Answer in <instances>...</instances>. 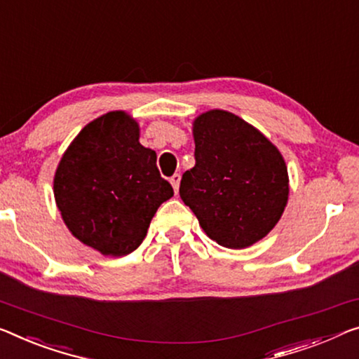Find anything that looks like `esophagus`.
Instances as JSON below:
<instances>
[{
	"instance_id": "1",
	"label": "esophagus",
	"mask_w": 359,
	"mask_h": 359,
	"mask_svg": "<svg viewBox=\"0 0 359 359\" xmlns=\"http://www.w3.org/2000/svg\"><path fill=\"white\" fill-rule=\"evenodd\" d=\"M170 184H172L174 191H175V194H177L179 185H180V174H174L172 177H170Z\"/></svg>"
}]
</instances>
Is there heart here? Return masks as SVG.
I'll return each instance as SVG.
<instances>
[{
	"label": "heart",
	"mask_w": 359,
	"mask_h": 359,
	"mask_svg": "<svg viewBox=\"0 0 359 359\" xmlns=\"http://www.w3.org/2000/svg\"><path fill=\"white\" fill-rule=\"evenodd\" d=\"M0 172H1V169H0Z\"/></svg>",
	"instance_id": "heart-1"
}]
</instances>
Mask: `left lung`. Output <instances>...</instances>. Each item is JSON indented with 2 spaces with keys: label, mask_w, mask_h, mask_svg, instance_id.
I'll return each mask as SVG.
<instances>
[{
  "label": "left lung",
  "mask_w": 359,
  "mask_h": 359,
  "mask_svg": "<svg viewBox=\"0 0 359 359\" xmlns=\"http://www.w3.org/2000/svg\"><path fill=\"white\" fill-rule=\"evenodd\" d=\"M195 168L179 194L203 231L226 248H247L269 233L288 200L287 165L267 138L232 112L194 122Z\"/></svg>",
  "instance_id": "left-lung-1"
}]
</instances>
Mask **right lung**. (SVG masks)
Masks as SVG:
<instances>
[{
  "mask_svg": "<svg viewBox=\"0 0 359 359\" xmlns=\"http://www.w3.org/2000/svg\"><path fill=\"white\" fill-rule=\"evenodd\" d=\"M138 137L130 116L108 112L80 130L56 169L55 198L67 229L106 256L140 247L158 208L174 195L156 153Z\"/></svg>",
  "mask_w": 359,
  "mask_h": 359,
  "instance_id": "obj_1",
  "label": "right lung"
}]
</instances>
